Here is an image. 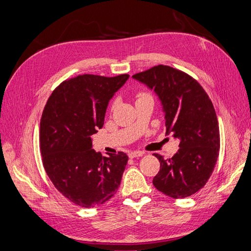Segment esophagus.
I'll list each match as a JSON object with an SVG mask.
<instances>
[{"mask_svg": "<svg viewBox=\"0 0 251 251\" xmlns=\"http://www.w3.org/2000/svg\"><path fill=\"white\" fill-rule=\"evenodd\" d=\"M143 155H144L143 151H131V153L128 154V157H130V158H136V157H141Z\"/></svg>", "mask_w": 251, "mask_h": 251, "instance_id": "obj_1", "label": "esophagus"}]
</instances>
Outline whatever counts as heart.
<instances>
[{"mask_svg": "<svg viewBox=\"0 0 251 251\" xmlns=\"http://www.w3.org/2000/svg\"><path fill=\"white\" fill-rule=\"evenodd\" d=\"M147 95H149V94H147V93H143V92L138 93V94H137V100H139V98H141V97L147 96ZM114 107H115V102H114V103L112 104V108H114Z\"/></svg>", "mask_w": 251, "mask_h": 251, "instance_id": "1", "label": "heart"}]
</instances>
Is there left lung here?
Masks as SVG:
<instances>
[{"instance_id":"obj_1","label":"left lung","mask_w":251,"mask_h":251,"mask_svg":"<svg viewBox=\"0 0 251 251\" xmlns=\"http://www.w3.org/2000/svg\"><path fill=\"white\" fill-rule=\"evenodd\" d=\"M133 78L155 91L165 113L166 133L180 139L172 158L154 154L160 162L154 186L174 199L196 194L211 176L220 151L218 118L207 93L191 75L170 66L151 67Z\"/></svg>"}]
</instances>
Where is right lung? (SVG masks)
Wrapping results in <instances>:
<instances>
[{"instance_id": "1", "label": "right lung", "mask_w": 251, "mask_h": 251, "mask_svg": "<svg viewBox=\"0 0 251 251\" xmlns=\"http://www.w3.org/2000/svg\"><path fill=\"white\" fill-rule=\"evenodd\" d=\"M128 74L114 77L83 74L64 80L50 95L40 125L44 169L53 185L78 206H100L116 194L128 157H102L91 136L103 126L114 93Z\"/></svg>"}]
</instances>
